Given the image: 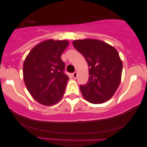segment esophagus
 <instances>
[{"label": "esophagus", "mask_w": 147, "mask_h": 147, "mask_svg": "<svg viewBox=\"0 0 147 147\" xmlns=\"http://www.w3.org/2000/svg\"><path fill=\"white\" fill-rule=\"evenodd\" d=\"M72 77H73L74 79H76L77 78V72H73V73H72Z\"/></svg>", "instance_id": "34e87169"}]
</instances>
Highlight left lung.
<instances>
[{
  "label": "left lung",
  "instance_id": "obj_1",
  "mask_svg": "<svg viewBox=\"0 0 147 147\" xmlns=\"http://www.w3.org/2000/svg\"><path fill=\"white\" fill-rule=\"evenodd\" d=\"M72 44L88 65V81L80 86L84 98L92 104L110 99L120 84L122 72V62L116 49L96 39L75 40Z\"/></svg>",
  "mask_w": 147,
  "mask_h": 147
}]
</instances>
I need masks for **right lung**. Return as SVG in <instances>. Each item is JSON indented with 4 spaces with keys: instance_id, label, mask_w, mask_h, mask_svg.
<instances>
[{
    "instance_id": "right-lung-1",
    "label": "right lung",
    "mask_w": 147,
    "mask_h": 147,
    "mask_svg": "<svg viewBox=\"0 0 147 147\" xmlns=\"http://www.w3.org/2000/svg\"><path fill=\"white\" fill-rule=\"evenodd\" d=\"M69 42L47 40L32 48L23 63V79L30 95L43 105L57 104L65 92L69 77L64 73L62 53Z\"/></svg>"
}]
</instances>
